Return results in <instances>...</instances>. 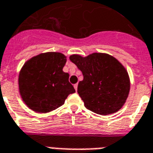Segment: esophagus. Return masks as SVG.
Wrapping results in <instances>:
<instances>
[{
	"label": "esophagus",
	"instance_id": "1",
	"mask_svg": "<svg viewBox=\"0 0 153 153\" xmlns=\"http://www.w3.org/2000/svg\"><path fill=\"white\" fill-rule=\"evenodd\" d=\"M74 89L76 90V91H77V87H78V84H77V83H76V84H74Z\"/></svg>",
	"mask_w": 153,
	"mask_h": 153
}]
</instances>
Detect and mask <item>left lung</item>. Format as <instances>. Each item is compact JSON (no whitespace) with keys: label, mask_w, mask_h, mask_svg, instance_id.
<instances>
[{"label":"left lung","mask_w":153,"mask_h":153,"mask_svg":"<svg viewBox=\"0 0 153 153\" xmlns=\"http://www.w3.org/2000/svg\"><path fill=\"white\" fill-rule=\"evenodd\" d=\"M70 59L83 74L77 93L87 109L108 115L122 108L130 91V79L117 59L107 53H94L85 57L72 55Z\"/></svg>","instance_id":"left-lung-1"}]
</instances>
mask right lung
<instances>
[{"label": "right lung", "instance_id": "1", "mask_svg": "<svg viewBox=\"0 0 153 153\" xmlns=\"http://www.w3.org/2000/svg\"><path fill=\"white\" fill-rule=\"evenodd\" d=\"M66 56L49 52L28 59L18 76L19 92L25 104L34 111L47 113L64 104L68 95L75 93L69 74L62 71Z\"/></svg>", "mask_w": 153, "mask_h": 153}]
</instances>
